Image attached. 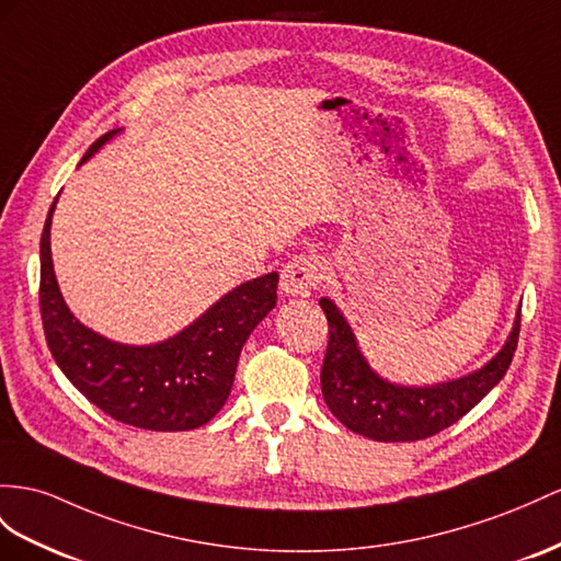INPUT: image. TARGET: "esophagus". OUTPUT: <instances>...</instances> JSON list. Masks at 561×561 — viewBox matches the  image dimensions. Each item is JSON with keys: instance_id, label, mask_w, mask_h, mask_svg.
Segmentation results:
<instances>
[{"instance_id": "esophagus-1", "label": "esophagus", "mask_w": 561, "mask_h": 561, "mask_svg": "<svg viewBox=\"0 0 561 561\" xmlns=\"http://www.w3.org/2000/svg\"><path fill=\"white\" fill-rule=\"evenodd\" d=\"M322 279V263L314 255H294L282 267V291L289 296H308Z\"/></svg>"}]
</instances>
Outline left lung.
<instances>
[{
	"label": "left lung",
	"instance_id": "1",
	"mask_svg": "<svg viewBox=\"0 0 561 561\" xmlns=\"http://www.w3.org/2000/svg\"><path fill=\"white\" fill-rule=\"evenodd\" d=\"M329 341L322 363V396L334 417L355 434L381 443H410L440 434L481 403V398L505 377L519 343L522 308L502 351L483 369L465 379L408 389L379 379L357 351L351 327L332 300L322 298Z\"/></svg>",
	"mask_w": 561,
	"mask_h": 561
}]
</instances>
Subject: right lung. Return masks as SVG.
Here are the masks:
<instances>
[{
  "instance_id": "add662e5",
  "label": "right lung",
  "mask_w": 561,
  "mask_h": 561,
  "mask_svg": "<svg viewBox=\"0 0 561 561\" xmlns=\"http://www.w3.org/2000/svg\"><path fill=\"white\" fill-rule=\"evenodd\" d=\"M116 130L99 137L82 161ZM49 208L39 239V312L47 346L68 381L116 422L147 431H190L220 412L239 353L277 306V272L237 286L208 312L156 346H123L82 327L64 304L49 249Z\"/></svg>"
}]
</instances>
